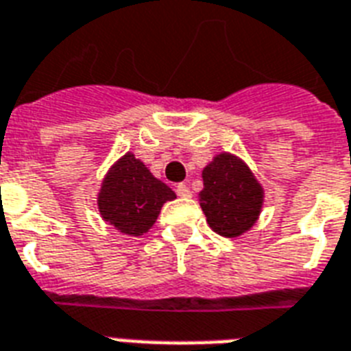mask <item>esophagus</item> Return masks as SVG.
<instances>
[{"mask_svg":"<svg viewBox=\"0 0 351 351\" xmlns=\"http://www.w3.org/2000/svg\"><path fill=\"white\" fill-rule=\"evenodd\" d=\"M175 191H176V195H178V197H182V199H187V197H191V191H189V187H187L186 184H176Z\"/></svg>","mask_w":351,"mask_h":351,"instance_id":"obj_1","label":"esophagus"}]
</instances>
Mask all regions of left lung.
I'll list each match as a JSON object with an SVG mask.
<instances>
[{"label":"left lung","instance_id":"obj_1","mask_svg":"<svg viewBox=\"0 0 351 351\" xmlns=\"http://www.w3.org/2000/svg\"><path fill=\"white\" fill-rule=\"evenodd\" d=\"M200 206L210 226L219 235L237 237L259 215L263 191L250 169L230 154H219L204 171Z\"/></svg>","mask_w":351,"mask_h":351}]
</instances>
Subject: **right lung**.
<instances>
[{"label": "right lung", "mask_w": 351, "mask_h": 351, "mask_svg": "<svg viewBox=\"0 0 351 351\" xmlns=\"http://www.w3.org/2000/svg\"><path fill=\"white\" fill-rule=\"evenodd\" d=\"M176 195L151 171L125 154L106 175L99 193V211L106 223L128 235H143L158 219L167 200Z\"/></svg>", "instance_id": "obj_1"}]
</instances>
